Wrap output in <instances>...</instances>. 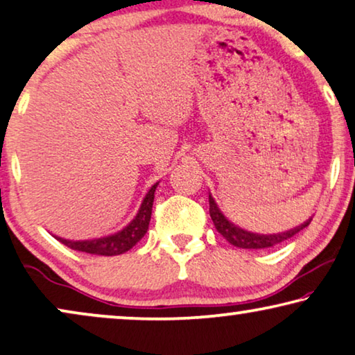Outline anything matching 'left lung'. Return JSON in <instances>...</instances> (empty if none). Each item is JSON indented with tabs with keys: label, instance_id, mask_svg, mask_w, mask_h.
Masks as SVG:
<instances>
[{
	"label": "left lung",
	"instance_id": "obj_1",
	"mask_svg": "<svg viewBox=\"0 0 355 355\" xmlns=\"http://www.w3.org/2000/svg\"><path fill=\"white\" fill-rule=\"evenodd\" d=\"M209 214H211V218L214 225L217 228V232L220 233L230 244H233V246L236 248H243V249H266V248L277 246V244L283 243L284 239H289L296 233L301 232L302 228H306L312 220V218H309V220L304 222L302 225H299L293 230H288V232L284 233H273V234L251 233L230 222L228 218L220 212V209H218L211 194H209Z\"/></svg>",
	"mask_w": 355,
	"mask_h": 355
}]
</instances>
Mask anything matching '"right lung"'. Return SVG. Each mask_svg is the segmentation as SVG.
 <instances>
[{
    "label": "right lung",
    "mask_w": 355,
    "mask_h": 355,
    "mask_svg": "<svg viewBox=\"0 0 355 355\" xmlns=\"http://www.w3.org/2000/svg\"><path fill=\"white\" fill-rule=\"evenodd\" d=\"M157 184L159 183L153 184L151 189L148 191L146 198L143 199V204L141 207H139L137 217L119 233L111 234V236L89 239V241H69V239L64 238L58 239L62 244H66L67 248L73 249V251L94 254V256H119V254L127 252L128 249H132L135 244L144 236V233L148 232L153 212L154 191H156Z\"/></svg>",
    "instance_id": "1"
}]
</instances>
